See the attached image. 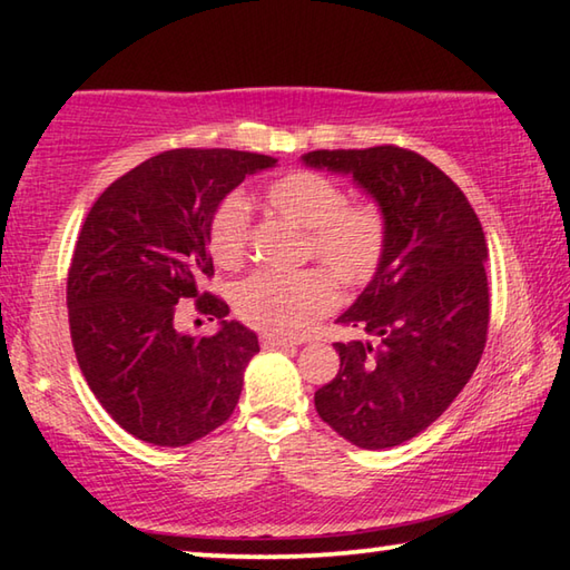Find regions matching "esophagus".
<instances>
[{
  "mask_svg": "<svg viewBox=\"0 0 570 570\" xmlns=\"http://www.w3.org/2000/svg\"><path fill=\"white\" fill-rule=\"evenodd\" d=\"M298 342L286 340V336L278 334H262V346L264 350H282V346H296Z\"/></svg>",
  "mask_w": 570,
  "mask_h": 570,
  "instance_id": "1",
  "label": "esophagus"
}]
</instances>
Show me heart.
Segmentation results:
<instances>
[{
	"mask_svg": "<svg viewBox=\"0 0 570 570\" xmlns=\"http://www.w3.org/2000/svg\"><path fill=\"white\" fill-rule=\"evenodd\" d=\"M266 206L286 224L306 230V254L346 286L370 282L384 256L387 220L374 204H346L344 190L316 170H292L268 183ZM250 214L230 193L210 216L208 240L220 266L244 262ZM336 304V286L320 268L296 274H254L236 288V312L268 334H304Z\"/></svg>",
	"mask_w": 570,
	"mask_h": 570,
	"instance_id": "heart-1",
	"label": "heart"
}]
</instances>
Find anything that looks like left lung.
I'll return each instance as SVG.
<instances>
[{
	"mask_svg": "<svg viewBox=\"0 0 570 570\" xmlns=\"http://www.w3.org/2000/svg\"><path fill=\"white\" fill-rule=\"evenodd\" d=\"M304 166L350 176L387 220L372 282L336 324L340 372L316 390L330 428L364 450L402 445L445 412L485 350V234L465 193L417 153L380 146L312 150Z\"/></svg>",
	"mask_w": 570,
	"mask_h": 570,
	"instance_id": "left-lung-1",
	"label": "left lung"
}]
</instances>
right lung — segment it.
Masks as SVG:
<instances>
[{
  "mask_svg": "<svg viewBox=\"0 0 570 570\" xmlns=\"http://www.w3.org/2000/svg\"><path fill=\"white\" fill-rule=\"evenodd\" d=\"M276 158L228 148L153 156L102 190L67 276L77 364L105 412L132 438L190 445L234 414L258 336L210 294L208 226L246 176ZM180 297L220 318L214 337L175 330Z\"/></svg>",
  "mask_w": 570,
  "mask_h": 570,
  "instance_id": "add662e5",
  "label": "right lung"
}]
</instances>
